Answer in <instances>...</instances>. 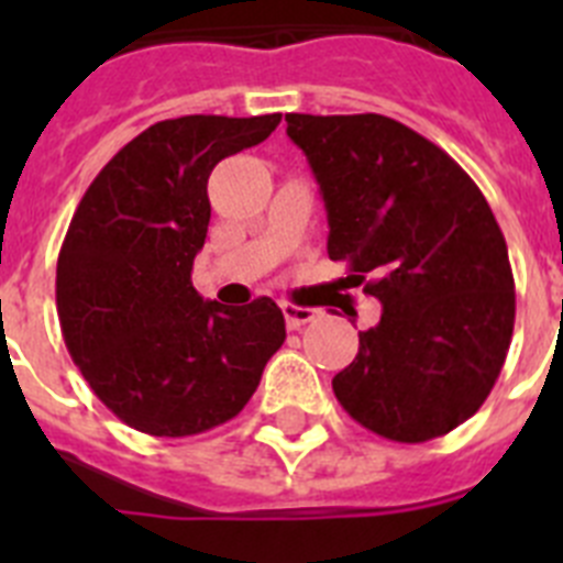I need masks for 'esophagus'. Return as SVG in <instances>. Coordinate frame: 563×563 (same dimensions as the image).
<instances>
[{"instance_id":"1","label":"esophagus","mask_w":563,"mask_h":563,"mask_svg":"<svg viewBox=\"0 0 563 563\" xmlns=\"http://www.w3.org/2000/svg\"><path fill=\"white\" fill-rule=\"evenodd\" d=\"M282 312H285L287 330H301L305 324L316 321L321 316V310H312V307H298L292 301H282Z\"/></svg>"}]
</instances>
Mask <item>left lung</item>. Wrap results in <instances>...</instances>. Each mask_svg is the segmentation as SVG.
<instances>
[{
    "label": "left lung",
    "mask_w": 563,
    "mask_h": 563,
    "mask_svg": "<svg viewBox=\"0 0 563 563\" xmlns=\"http://www.w3.org/2000/svg\"><path fill=\"white\" fill-rule=\"evenodd\" d=\"M327 208L332 262L383 305L332 377L363 429L395 442L449 434L505 366L516 292L505 236L449 154L386 114H287Z\"/></svg>",
    "instance_id": "1"
}]
</instances>
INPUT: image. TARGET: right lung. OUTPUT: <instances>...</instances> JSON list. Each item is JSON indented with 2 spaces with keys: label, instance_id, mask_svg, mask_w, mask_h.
Returning <instances> with one entry per match:
<instances>
[{
  "label": "right lung",
  "instance_id": "1",
  "mask_svg": "<svg viewBox=\"0 0 563 563\" xmlns=\"http://www.w3.org/2000/svg\"><path fill=\"white\" fill-rule=\"evenodd\" d=\"M278 121L154 123L101 168L73 213L56 271L64 343L98 400L143 434L191 437L236 417L285 343L273 298L225 307L191 285L213 166L271 137Z\"/></svg>",
  "mask_w": 563,
  "mask_h": 563
}]
</instances>
